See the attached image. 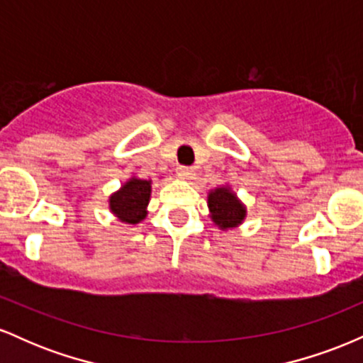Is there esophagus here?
<instances>
[{
	"label": "esophagus",
	"instance_id": "1",
	"mask_svg": "<svg viewBox=\"0 0 363 363\" xmlns=\"http://www.w3.org/2000/svg\"><path fill=\"white\" fill-rule=\"evenodd\" d=\"M177 176L181 179H186V181H189V179H193L194 172H193V169H189V167H179Z\"/></svg>",
	"mask_w": 363,
	"mask_h": 363
}]
</instances>
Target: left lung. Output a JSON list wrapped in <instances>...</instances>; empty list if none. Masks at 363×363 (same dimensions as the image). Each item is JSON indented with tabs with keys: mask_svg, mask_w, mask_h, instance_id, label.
<instances>
[{
	"mask_svg": "<svg viewBox=\"0 0 363 363\" xmlns=\"http://www.w3.org/2000/svg\"><path fill=\"white\" fill-rule=\"evenodd\" d=\"M208 210H210L211 222L223 232L239 228L247 216V206L240 201L230 184H222L210 189Z\"/></svg>",
	"mask_w": 363,
	"mask_h": 363,
	"instance_id": "8db88e82",
	"label": "left lung"
}]
</instances>
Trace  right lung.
Returning <instances> with one entry per match:
<instances>
[{"label": "right lung", "mask_w": 363, "mask_h": 363, "mask_svg": "<svg viewBox=\"0 0 363 363\" xmlns=\"http://www.w3.org/2000/svg\"><path fill=\"white\" fill-rule=\"evenodd\" d=\"M152 179H141L131 176L109 196L111 213L119 220L121 223L138 225L147 218L148 203L152 198Z\"/></svg>", "instance_id": "right-lung-1"}]
</instances>
